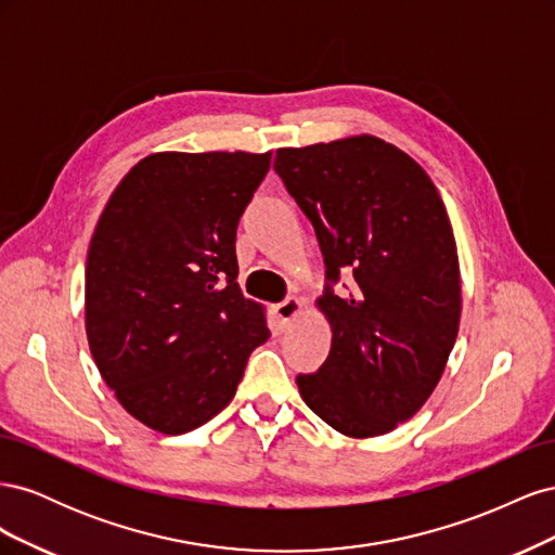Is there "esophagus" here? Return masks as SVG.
<instances>
[{"label": "esophagus", "mask_w": 555, "mask_h": 555, "mask_svg": "<svg viewBox=\"0 0 555 555\" xmlns=\"http://www.w3.org/2000/svg\"><path fill=\"white\" fill-rule=\"evenodd\" d=\"M300 310H304V300H300L298 296H289L287 300H282V304L275 306V317L282 324H287L300 314Z\"/></svg>", "instance_id": "esophagus-1"}]
</instances>
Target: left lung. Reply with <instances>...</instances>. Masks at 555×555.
<instances>
[{
	"label": "left lung",
	"mask_w": 555,
	"mask_h": 555,
	"mask_svg": "<svg viewBox=\"0 0 555 555\" xmlns=\"http://www.w3.org/2000/svg\"><path fill=\"white\" fill-rule=\"evenodd\" d=\"M275 171L314 227L326 263L317 298L333 338L324 365L298 375L306 405L347 438L408 422L438 386L461 324V268L428 173L371 133L280 147ZM356 278L333 293L339 271Z\"/></svg>",
	"instance_id": "left-lung-1"
}]
</instances>
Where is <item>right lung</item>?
I'll use <instances>...</instances> for the list:
<instances>
[{"label":"right lung","instance_id":"add662e5","mask_svg":"<svg viewBox=\"0 0 555 555\" xmlns=\"http://www.w3.org/2000/svg\"><path fill=\"white\" fill-rule=\"evenodd\" d=\"M273 153H153L120 180L86 263V331L117 402L190 433L236 396L266 308L238 287L236 229Z\"/></svg>","mask_w":555,"mask_h":555}]
</instances>
